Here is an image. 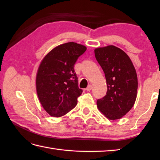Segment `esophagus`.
Masks as SVG:
<instances>
[{"mask_svg": "<svg viewBox=\"0 0 160 160\" xmlns=\"http://www.w3.org/2000/svg\"><path fill=\"white\" fill-rule=\"evenodd\" d=\"M93 89V87H92V85H91V84H89V85H88V87H87V89H86V90L87 91H91V89Z\"/></svg>", "mask_w": 160, "mask_h": 160, "instance_id": "esophagus-1", "label": "esophagus"}]
</instances>
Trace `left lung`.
<instances>
[{
    "label": "left lung",
    "mask_w": 160,
    "mask_h": 160,
    "mask_svg": "<svg viewBox=\"0 0 160 160\" xmlns=\"http://www.w3.org/2000/svg\"><path fill=\"white\" fill-rule=\"evenodd\" d=\"M94 52L107 84V95L97 101L98 108L108 120H118L131 109L136 100V71L130 58L117 47H98Z\"/></svg>",
    "instance_id": "1"
}]
</instances>
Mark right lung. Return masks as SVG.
<instances>
[{
    "label": "right lung",
    "instance_id": "obj_1",
    "mask_svg": "<svg viewBox=\"0 0 160 160\" xmlns=\"http://www.w3.org/2000/svg\"><path fill=\"white\" fill-rule=\"evenodd\" d=\"M87 50L70 42L54 47L43 58L37 71L36 88L40 104L52 117H61L76 106L82 90L73 66Z\"/></svg>",
    "mask_w": 160,
    "mask_h": 160
}]
</instances>
